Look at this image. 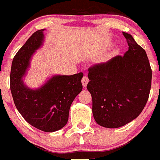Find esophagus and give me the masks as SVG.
<instances>
[{"instance_id":"34e87169","label":"esophagus","mask_w":160,"mask_h":160,"mask_svg":"<svg viewBox=\"0 0 160 160\" xmlns=\"http://www.w3.org/2000/svg\"><path fill=\"white\" fill-rule=\"evenodd\" d=\"M81 82H82V84H83V87H87V83H88V82H89L88 77H87V76H84L83 78H82V81Z\"/></svg>"}]
</instances>
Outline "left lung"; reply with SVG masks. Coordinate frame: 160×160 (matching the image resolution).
Listing matches in <instances>:
<instances>
[{
	"label": "left lung",
	"instance_id": "1",
	"mask_svg": "<svg viewBox=\"0 0 160 160\" xmlns=\"http://www.w3.org/2000/svg\"><path fill=\"white\" fill-rule=\"evenodd\" d=\"M122 33L129 46L124 56L89 69L87 88L92 96L94 119L107 128L122 127L136 118L151 87L152 71L145 50L131 34Z\"/></svg>",
	"mask_w": 160,
	"mask_h": 160
}]
</instances>
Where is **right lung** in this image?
Masks as SVG:
<instances>
[{
  "mask_svg": "<svg viewBox=\"0 0 160 160\" xmlns=\"http://www.w3.org/2000/svg\"><path fill=\"white\" fill-rule=\"evenodd\" d=\"M45 29L35 32L17 52L12 61L10 90L17 110L34 128L54 132L66 125L70 107L83 89V73L52 75L36 89L24 82L32 56L45 42Z\"/></svg>",
  "mask_w": 160,
  "mask_h": 160,
  "instance_id": "1",
  "label": "right lung"
}]
</instances>
